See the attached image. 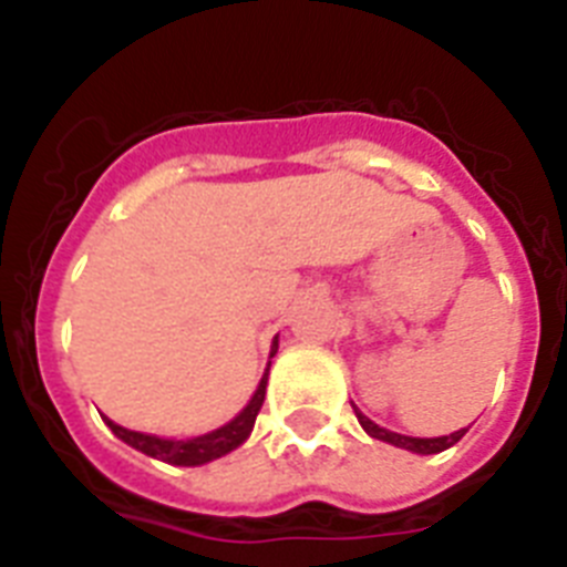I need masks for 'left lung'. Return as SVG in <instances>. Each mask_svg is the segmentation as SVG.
Instances as JSON below:
<instances>
[{
    "mask_svg": "<svg viewBox=\"0 0 567 567\" xmlns=\"http://www.w3.org/2000/svg\"><path fill=\"white\" fill-rule=\"evenodd\" d=\"M354 414H358V423L363 425V432L369 434V437L383 440V443H392V445H398V449H405V452H414V454H440V452H445V449H452L454 443H460V440H463V434L468 432V429H460V432L445 434V437H405V434L389 432V429H380V425L372 423V420L365 417L360 409H354Z\"/></svg>",
    "mask_w": 567,
    "mask_h": 567,
    "instance_id": "left-lung-1",
    "label": "left lung"
}]
</instances>
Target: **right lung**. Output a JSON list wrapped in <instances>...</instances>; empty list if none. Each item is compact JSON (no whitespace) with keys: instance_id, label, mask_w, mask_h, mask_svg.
<instances>
[{"instance_id":"obj_1","label":"right lung","mask_w":567,"mask_h":567,"mask_svg":"<svg viewBox=\"0 0 567 567\" xmlns=\"http://www.w3.org/2000/svg\"><path fill=\"white\" fill-rule=\"evenodd\" d=\"M278 352V340L272 343V354ZM267 380H269V365L264 378H260L258 389H255L252 400L244 405V412L238 417L229 420L227 425L215 429V432L202 434V437H187V440H167V437H155V434H142V432H130L124 425L113 423L110 417H104V423L110 425V432L118 440H124L127 445H133L135 452L147 454V457L162 460V463L169 465H204L209 460H218L224 454H229L233 449H238L244 440L252 432L255 417H258L260 405H264V398H267Z\"/></svg>"}]
</instances>
